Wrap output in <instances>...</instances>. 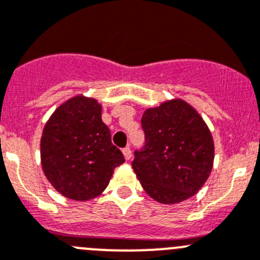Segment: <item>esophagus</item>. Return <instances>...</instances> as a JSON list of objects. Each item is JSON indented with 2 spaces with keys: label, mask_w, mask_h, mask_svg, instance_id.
<instances>
[{
  "label": "esophagus",
  "mask_w": 260,
  "mask_h": 260,
  "mask_svg": "<svg viewBox=\"0 0 260 260\" xmlns=\"http://www.w3.org/2000/svg\"><path fill=\"white\" fill-rule=\"evenodd\" d=\"M123 155H124V159L125 160H129L132 157V151H131V147H124L123 149Z\"/></svg>",
  "instance_id": "34e87169"
}]
</instances>
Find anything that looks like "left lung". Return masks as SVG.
Instances as JSON below:
<instances>
[{"instance_id":"obj_1","label":"left lung","mask_w":260,"mask_h":260,"mask_svg":"<svg viewBox=\"0 0 260 260\" xmlns=\"http://www.w3.org/2000/svg\"><path fill=\"white\" fill-rule=\"evenodd\" d=\"M145 146L132 168L147 195L177 204L198 193L213 168L214 142L200 114L181 99L150 108L141 119Z\"/></svg>"}]
</instances>
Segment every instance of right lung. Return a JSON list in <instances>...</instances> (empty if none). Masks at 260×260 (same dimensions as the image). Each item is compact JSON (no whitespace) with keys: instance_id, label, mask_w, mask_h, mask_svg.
<instances>
[{"instance_id":"obj_1","label":"right lung","mask_w":260,"mask_h":260,"mask_svg":"<svg viewBox=\"0 0 260 260\" xmlns=\"http://www.w3.org/2000/svg\"><path fill=\"white\" fill-rule=\"evenodd\" d=\"M43 173L57 192L86 201L100 195L124 156L111 144L101 105L82 94L53 111L41 137Z\"/></svg>"}]
</instances>
